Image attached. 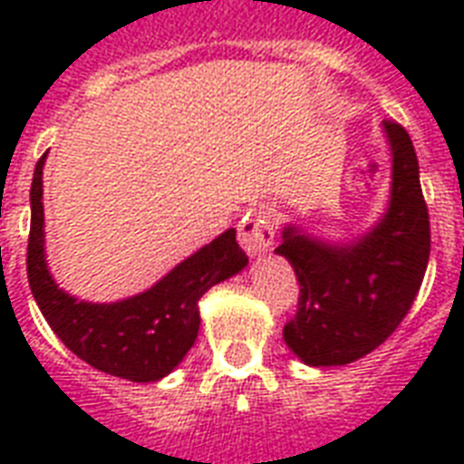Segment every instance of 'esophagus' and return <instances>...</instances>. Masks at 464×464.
<instances>
[{
  "label": "esophagus",
  "mask_w": 464,
  "mask_h": 464,
  "mask_svg": "<svg viewBox=\"0 0 464 464\" xmlns=\"http://www.w3.org/2000/svg\"><path fill=\"white\" fill-rule=\"evenodd\" d=\"M238 243L247 255H265L275 243V221L265 209H255L238 224Z\"/></svg>",
  "instance_id": "1"
}]
</instances>
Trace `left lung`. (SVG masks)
Returning <instances> with one entry per match:
<instances>
[{
	"mask_svg": "<svg viewBox=\"0 0 464 464\" xmlns=\"http://www.w3.org/2000/svg\"><path fill=\"white\" fill-rule=\"evenodd\" d=\"M392 151V188L381 221L352 243H327L289 224L275 253L296 272V317L284 342L308 366H344L397 330L424 282L431 228L410 134L382 122Z\"/></svg>",
	"mask_w": 464,
	"mask_h": 464,
	"instance_id": "1",
	"label": "left lung"
}]
</instances>
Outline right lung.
Instances as JSON below:
<instances>
[{
  "instance_id": "1",
  "label": "right lung",
  "mask_w": 464,
  "mask_h": 464,
  "mask_svg": "<svg viewBox=\"0 0 464 464\" xmlns=\"http://www.w3.org/2000/svg\"><path fill=\"white\" fill-rule=\"evenodd\" d=\"M35 163L31 185L28 284L47 324L69 352L103 373L132 382H154L173 371L192 349L199 332V298L228 276L246 269L247 255L228 228L199 247L163 279L137 296L115 304H89L54 284L45 260L43 166Z\"/></svg>"
}]
</instances>
